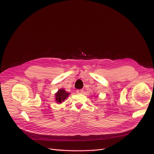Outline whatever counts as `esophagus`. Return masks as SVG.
<instances>
[{
    "mask_svg": "<svg viewBox=\"0 0 154 154\" xmlns=\"http://www.w3.org/2000/svg\"><path fill=\"white\" fill-rule=\"evenodd\" d=\"M83 91L82 90H77V94H82L83 93Z\"/></svg>",
    "mask_w": 154,
    "mask_h": 154,
    "instance_id": "esophagus-1",
    "label": "esophagus"
}]
</instances>
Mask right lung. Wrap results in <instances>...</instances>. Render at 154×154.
<instances>
[{
    "instance_id": "1",
    "label": "right lung",
    "mask_w": 154,
    "mask_h": 154,
    "mask_svg": "<svg viewBox=\"0 0 154 154\" xmlns=\"http://www.w3.org/2000/svg\"><path fill=\"white\" fill-rule=\"evenodd\" d=\"M69 95V92L65 91V90L63 88H60L55 94V101L58 104L62 103V102H64L66 99L68 97Z\"/></svg>"
}]
</instances>
